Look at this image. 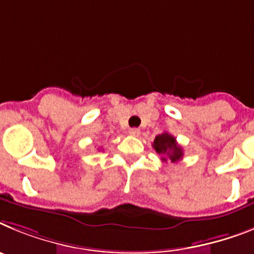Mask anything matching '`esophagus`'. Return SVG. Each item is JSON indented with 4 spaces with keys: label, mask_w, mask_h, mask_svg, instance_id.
Wrapping results in <instances>:
<instances>
[{
    "label": "esophagus",
    "mask_w": 254,
    "mask_h": 254,
    "mask_svg": "<svg viewBox=\"0 0 254 254\" xmlns=\"http://www.w3.org/2000/svg\"><path fill=\"white\" fill-rule=\"evenodd\" d=\"M129 134L133 136H138L140 134V130L136 129V127H131V129H129Z\"/></svg>",
    "instance_id": "1"
}]
</instances>
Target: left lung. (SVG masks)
Here are the masks:
<instances>
[{"label": "left lung", "mask_w": 254, "mask_h": 254, "mask_svg": "<svg viewBox=\"0 0 254 254\" xmlns=\"http://www.w3.org/2000/svg\"><path fill=\"white\" fill-rule=\"evenodd\" d=\"M153 148L160 154L161 160L164 162H167V161L178 162V161L182 160L183 154H184L182 145L178 144L175 138L171 134L166 133V131H164L162 134H158L154 138Z\"/></svg>", "instance_id": "8db88e82"}]
</instances>
